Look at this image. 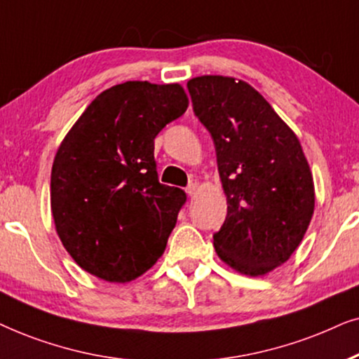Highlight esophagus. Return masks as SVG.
<instances>
[{
	"instance_id": "obj_1",
	"label": "esophagus",
	"mask_w": 359,
	"mask_h": 359,
	"mask_svg": "<svg viewBox=\"0 0 359 359\" xmlns=\"http://www.w3.org/2000/svg\"><path fill=\"white\" fill-rule=\"evenodd\" d=\"M185 190H187V194L190 195V197H194V195L197 194V190H198V182H197V180H192V182L189 184V187L185 189Z\"/></svg>"
}]
</instances>
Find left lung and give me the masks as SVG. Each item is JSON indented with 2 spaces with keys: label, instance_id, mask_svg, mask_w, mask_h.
<instances>
[{
  "label": "left lung",
  "instance_id": "obj_1",
  "mask_svg": "<svg viewBox=\"0 0 359 359\" xmlns=\"http://www.w3.org/2000/svg\"><path fill=\"white\" fill-rule=\"evenodd\" d=\"M194 111L212 135L226 195L213 235L224 264L257 277L285 262L315 208L313 177L295 133L250 83L223 75L189 80Z\"/></svg>",
  "mask_w": 359,
  "mask_h": 359
}]
</instances>
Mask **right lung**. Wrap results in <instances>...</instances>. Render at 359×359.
<instances>
[{"label": "right lung", "mask_w": 359, "mask_h": 359, "mask_svg": "<svg viewBox=\"0 0 359 359\" xmlns=\"http://www.w3.org/2000/svg\"><path fill=\"white\" fill-rule=\"evenodd\" d=\"M187 107L179 83L124 82L100 93L60 142L50 174L52 217L83 271L130 283L162 256L187 197L159 184L154 140Z\"/></svg>", "instance_id": "obj_1"}]
</instances>
